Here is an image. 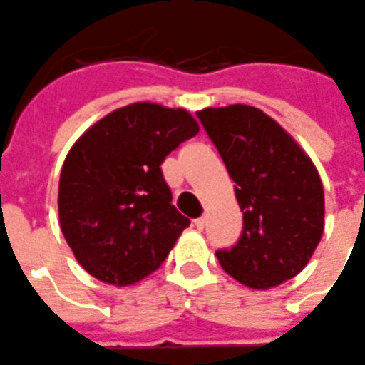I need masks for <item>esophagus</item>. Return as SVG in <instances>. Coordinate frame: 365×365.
Listing matches in <instances>:
<instances>
[{"mask_svg": "<svg viewBox=\"0 0 365 365\" xmlns=\"http://www.w3.org/2000/svg\"><path fill=\"white\" fill-rule=\"evenodd\" d=\"M195 227L198 229V231H202V229L205 227V218H203V216H202V218L195 220Z\"/></svg>", "mask_w": 365, "mask_h": 365, "instance_id": "obj_1", "label": "esophagus"}]
</instances>
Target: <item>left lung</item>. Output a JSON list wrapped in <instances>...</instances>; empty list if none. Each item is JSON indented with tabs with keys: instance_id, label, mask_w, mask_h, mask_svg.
Instances as JSON below:
<instances>
[{
	"instance_id": "obj_1",
	"label": "left lung",
	"mask_w": 365,
	"mask_h": 365,
	"mask_svg": "<svg viewBox=\"0 0 365 365\" xmlns=\"http://www.w3.org/2000/svg\"><path fill=\"white\" fill-rule=\"evenodd\" d=\"M232 178L244 231L218 249L240 284L269 289L311 260L324 232V187L317 167L277 121L251 105L196 113Z\"/></svg>"
}]
</instances>
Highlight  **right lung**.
Here are the masks:
<instances>
[{
  "label": "right lung",
  "instance_id": "obj_1",
  "mask_svg": "<svg viewBox=\"0 0 365 365\" xmlns=\"http://www.w3.org/2000/svg\"><path fill=\"white\" fill-rule=\"evenodd\" d=\"M198 130L187 110L133 103L101 118L72 145L58 211L68 247L88 274L130 285L162 265L190 220L170 203L160 165Z\"/></svg>",
  "mask_w": 365,
  "mask_h": 365
}]
</instances>
